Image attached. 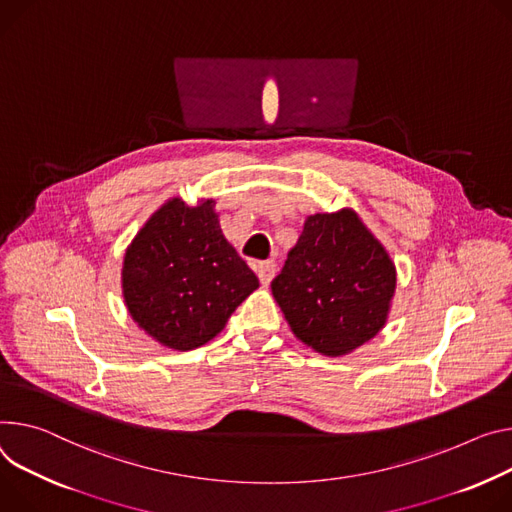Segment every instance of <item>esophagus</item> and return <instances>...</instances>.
I'll list each match as a JSON object with an SVG mask.
<instances>
[{
  "mask_svg": "<svg viewBox=\"0 0 512 512\" xmlns=\"http://www.w3.org/2000/svg\"><path fill=\"white\" fill-rule=\"evenodd\" d=\"M275 271H277V263H275V261H261V263L257 265V277H259V282H261L263 286H267V284L273 280Z\"/></svg>",
  "mask_w": 512,
  "mask_h": 512,
  "instance_id": "1",
  "label": "esophagus"
}]
</instances>
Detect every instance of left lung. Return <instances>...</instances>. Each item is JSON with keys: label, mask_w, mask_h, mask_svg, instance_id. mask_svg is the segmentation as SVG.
I'll return each mask as SVG.
<instances>
[{"label": "left lung", "mask_w": 512, "mask_h": 512, "mask_svg": "<svg viewBox=\"0 0 512 512\" xmlns=\"http://www.w3.org/2000/svg\"><path fill=\"white\" fill-rule=\"evenodd\" d=\"M396 269L353 210L314 214L271 282L294 335L324 355H345L384 327Z\"/></svg>", "instance_id": "1"}]
</instances>
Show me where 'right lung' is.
Here are the masks:
<instances>
[{"label":"right lung","instance_id":"add662e5","mask_svg":"<svg viewBox=\"0 0 512 512\" xmlns=\"http://www.w3.org/2000/svg\"><path fill=\"white\" fill-rule=\"evenodd\" d=\"M122 288L138 327L171 349L190 351L224 329L259 280L224 239L214 200L190 208L173 198L128 247Z\"/></svg>","mask_w":512,"mask_h":512}]
</instances>
